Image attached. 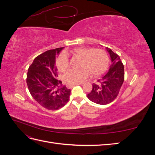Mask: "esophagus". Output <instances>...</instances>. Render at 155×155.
Listing matches in <instances>:
<instances>
[{
    "label": "esophagus",
    "instance_id": "obj_1",
    "mask_svg": "<svg viewBox=\"0 0 155 155\" xmlns=\"http://www.w3.org/2000/svg\"><path fill=\"white\" fill-rule=\"evenodd\" d=\"M83 83H78V84H74V85H67V88H70L73 87L74 86H76V85H82Z\"/></svg>",
    "mask_w": 155,
    "mask_h": 155
}]
</instances>
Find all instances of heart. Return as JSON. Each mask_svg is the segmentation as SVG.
I'll use <instances>...</instances> for the list:
<instances>
[{
	"label": "heart",
	"mask_w": 155,
	"mask_h": 155,
	"mask_svg": "<svg viewBox=\"0 0 155 155\" xmlns=\"http://www.w3.org/2000/svg\"><path fill=\"white\" fill-rule=\"evenodd\" d=\"M67 55L80 58L78 69L70 70L63 77L67 84L74 85L85 81L91 74L97 78L104 74L109 67V57L106 51L100 48H76L59 54L55 61L59 71L66 72L69 68V60Z\"/></svg>",
	"instance_id": "1"
}]
</instances>
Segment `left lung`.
I'll list each match as a JSON object with an SVG mask.
<instances>
[{
    "mask_svg": "<svg viewBox=\"0 0 155 155\" xmlns=\"http://www.w3.org/2000/svg\"><path fill=\"white\" fill-rule=\"evenodd\" d=\"M111 59L109 71L97 83L92 84V90L87 97L91 101L100 105H107L118 96L124 81V66L118 54L107 48Z\"/></svg>",
    "mask_w": 155,
    "mask_h": 155,
    "instance_id": "1",
    "label": "left lung"
}]
</instances>
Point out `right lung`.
I'll return each instance as SVG.
<instances>
[{
  "instance_id": "add662e5",
  "label": "right lung",
  "mask_w": 155,
  "mask_h": 155,
  "mask_svg": "<svg viewBox=\"0 0 155 155\" xmlns=\"http://www.w3.org/2000/svg\"><path fill=\"white\" fill-rule=\"evenodd\" d=\"M64 48L45 51L36 57L28 68L26 83L31 96L45 109L55 110L68 101L70 90L58 79L55 55Z\"/></svg>"
}]
</instances>
